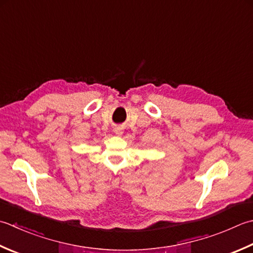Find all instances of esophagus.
<instances>
[{"label":"esophagus","mask_w":253,"mask_h":253,"mask_svg":"<svg viewBox=\"0 0 253 253\" xmlns=\"http://www.w3.org/2000/svg\"><path fill=\"white\" fill-rule=\"evenodd\" d=\"M114 132H115L116 133V135L117 136H122L123 135V129H122V128L121 127H116L115 128V129H114Z\"/></svg>","instance_id":"1"}]
</instances>
